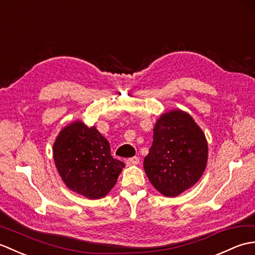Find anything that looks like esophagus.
I'll return each mask as SVG.
<instances>
[{
    "label": "esophagus",
    "mask_w": 255,
    "mask_h": 255,
    "mask_svg": "<svg viewBox=\"0 0 255 255\" xmlns=\"http://www.w3.org/2000/svg\"><path fill=\"white\" fill-rule=\"evenodd\" d=\"M139 162V158L138 157H131V158H128V159L126 160V163L128 166H133V165H137V163Z\"/></svg>",
    "instance_id": "1"
}]
</instances>
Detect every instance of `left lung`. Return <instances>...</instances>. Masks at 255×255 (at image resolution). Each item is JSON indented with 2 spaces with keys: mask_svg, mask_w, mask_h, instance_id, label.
<instances>
[{
  "mask_svg": "<svg viewBox=\"0 0 255 255\" xmlns=\"http://www.w3.org/2000/svg\"><path fill=\"white\" fill-rule=\"evenodd\" d=\"M207 162L204 133L186 112L165 113L154 128V140L144 158L150 183L165 196H178L200 180Z\"/></svg>",
  "mask_w": 255,
  "mask_h": 255,
  "instance_id": "8db88e82",
  "label": "left lung"
}]
</instances>
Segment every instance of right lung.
<instances>
[{
    "instance_id": "obj_1",
    "label": "right lung",
    "mask_w": 255,
    "mask_h": 255,
    "mask_svg": "<svg viewBox=\"0 0 255 255\" xmlns=\"http://www.w3.org/2000/svg\"><path fill=\"white\" fill-rule=\"evenodd\" d=\"M53 157L67 188L92 200L108 194L124 167L111 156L109 142L97 128L81 121L60 132L53 145Z\"/></svg>"
}]
</instances>
